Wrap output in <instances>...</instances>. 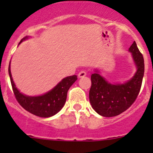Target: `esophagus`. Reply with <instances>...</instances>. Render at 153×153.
<instances>
[{
  "label": "esophagus",
  "mask_w": 153,
  "mask_h": 153,
  "mask_svg": "<svg viewBox=\"0 0 153 153\" xmlns=\"http://www.w3.org/2000/svg\"><path fill=\"white\" fill-rule=\"evenodd\" d=\"M86 72L85 71H81V72L78 73V77L79 78H84V76H86Z\"/></svg>",
  "instance_id": "34e87169"
}]
</instances>
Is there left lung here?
I'll return each mask as SVG.
<instances>
[{
    "mask_svg": "<svg viewBox=\"0 0 153 153\" xmlns=\"http://www.w3.org/2000/svg\"><path fill=\"white\" fill-rule=\"evenodd\" d=\"M136 67L133 76L124 83H112L101 76L98 69L91 75L89 101L94 110L104 117L120 115L136 99L141 89L144 73V61L135 41L129 48Z\"/></svg>",
    "mask_w": 153,
    "mask_h": 153,
    "instance_id": "1",
    "label": "left lung"
}]
</instances>
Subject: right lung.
I'll return each mask as SVG.
<instances>
[{
    "label": "right lung",
    "mask_w": 153,
    "mask_h": 153,
    "mask_svg": "<svg viewBox=\"0 0 153 153\" xmlns=\"http://www.w3.org/2000/svg\"><path fill=\"white\" fill-rule=\"evenodd\" d=\"M29 38L28 36L24 38L19 44ZM10 63L9 65V75L12 89L17 101L23 108L30 113L41 118L52 117L61 111L66 103L68 90L78 79L77 75H74L63 78L56 86L46 93L31 96L21 92L16 87L11 73Z\"/></svg>",
    "instance_id": "add662e5"
}]
</instances>
